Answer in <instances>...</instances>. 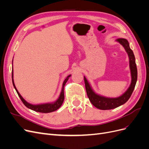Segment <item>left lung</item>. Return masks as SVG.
I'll return each mask as SVG.
<instances>
[{"instance_id":"1","label":"left lung","mask_w":149,"mask_h":149,"mask_svg":"<svg viewBox=\"0 0 149 149\" xmlns=\"http://www.w3.org/2000/svg\"><path fill=\"white\" fill-rule=\"evenodd\" d=\"M117 41L123 46V47L125 49V51L127 52L128 56L129 57L130 68L132 76V82L129 89L127 90V91L121 96L117 98H108L99 96L97 94L94 93L91 86H90L89 84L88 83L86 78L84 77L85 88L86 90L87 95L88 96L89 100L93 104V106L98 108V109L102 110H109L114 109V108L123 105L127 102L132 95L137 80V69L136 61H135V56L134 55L132 50L130 48L129 44L127 40L124 38H118L117 40Z\"/></svg>"}]
</instances>
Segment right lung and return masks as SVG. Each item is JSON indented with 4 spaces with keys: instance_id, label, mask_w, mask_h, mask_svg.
I'll return each instance as SVG.
<instances>
[{
    "instance_id": "obj_1",
    "label": "right lung",
    "mask_w": 149,
    "mask_h": 149,
    "mask_svg": "<svg viewBox=\"0 0 149 149\" xmlns=\"http://www.w3.org/2000/svg\"><path fill=\"white\" fill-rule=\"evenodd\" d=\"M12 83L13 86H14L16 91L19 95V97L20 98L21 101H22V102L24 103V104L29 109L35 111L36 112H42V113H48V112H53L56 110H57L58 109L61 107V106L62 105L64 99H65V96H64V87L65 85L66 84V83L67 82V81L68 80L69 77L71 75H69L68 77L65 79L63 83V86H62V89H61V92L60 94V96L59 97V98L58 99L57 101H55V102L53 103H48V104H38V105H32L31 104L28 103L26 102L24 99L21 96V95L20 94V93H19V91H17V89L15 87V86L14 84V83H13V71H12Z\"/></svg>"
}]
</instances>
